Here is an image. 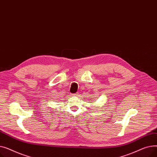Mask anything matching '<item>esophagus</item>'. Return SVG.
<instances>
[{"label": "esophagus", "mask_w": 157, "mask_h": 157, "mask_svg": "<svg viewBox=\"0 0 157 157\" xmlns=\"http://www.w3.org/2000/svg\"><path fill=\"white\" fill-rule=\"evenodd\" d=\"M78 93H76V94H71V95H72V96H78Z\"/></svg>", "instance_id": "1"}]
</instances>
